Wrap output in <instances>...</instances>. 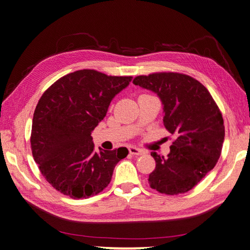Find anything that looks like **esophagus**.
<instances>
[{"label": "esophagus", "mask_w": 250, "mask_h": 250, "mask_svg": "<svg viewBox=\"0 0 250 250\" xmlns=\"http://www.w3.org/2000/svg\"><path fill=\"white\" fill-rule=\"evenodd\" d=\"M129 153L132 154V155H142V154H145L146 152L141 150V149H139V147L129 146Z\"/></svg>", "instance_id": "1"}]
</instances>
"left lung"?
<instances>
[{"mask_svg": "<svg viewBox=\"0 0 250 250\" xmlns=\"http://www.w3.org/2000/svg\"><path fill=\"white\" fill-rule=\"evenodd\" d=\"M133 83L159 97L164 126L176 135L167 158L151 152L155 160V170L149 175L151 188L167 195L189 191L221 155L225 128L217 104L208 90L188 75L138 76Z\"/></svg>", "mask_w": 250, "mask_h": 250, "instance_id": "8db88e82", "label": "left lung"}]
</instances>
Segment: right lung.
<instances>
[{
  "mask_svg": "<svg viewBox=\"0 0 250 250\" xmlns=\"http://www.w3.org/2000/svg\"><path fill=\"white\" fill-rule=\"evenodd\" d=\"M132 77L77 70L54 83L36 105L31 146L48 183L73 198L97 195L107 188L113 170L128 155L126 147L94 150L91 131L105 117L116 95Z\"/></svg>",
  "mask_w": 250,
  "mask_h": 250,
  "instance_id": "add662e5",
  "label": "right lung"
}]
</instances>
